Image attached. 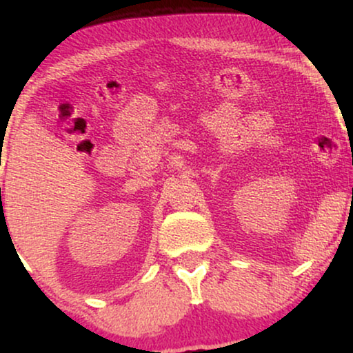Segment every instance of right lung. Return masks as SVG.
<instances>
[{"instance_id": "add662e5", "label": "right lung", "mask_w": 353, "mask_h": 353, "mask_svg": "<svg viewBox=\"0 0 353 353\" xmlns=\"http://www.w3.org/2000/svg\"><path fill=\"white\" fill-rule=\"evenodd\" d=\"M0 190H1V189H0Z\"/></svg>"}]
</instances>
